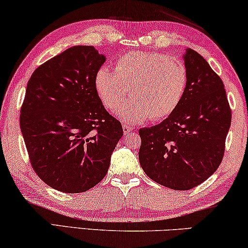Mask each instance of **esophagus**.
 Segmentation results:
<instances>
[{
	"mask_svg": "<svg viewBox=\"0 0 248 248\" xmlns=\"http://www.w3.org/2000/svg\"><path fill=\"white\" fill-rule=\"evenodd\" d=\"M132 126H130V125H126V124H124L123 125V132H124V134H128L130 133V132L132 131Z\"/></svg>",
	"mask_w": 248,
	"mask_h": 248,
	"instance_id": "34e87169",
	"label": "esophagus"
}]
</instances>
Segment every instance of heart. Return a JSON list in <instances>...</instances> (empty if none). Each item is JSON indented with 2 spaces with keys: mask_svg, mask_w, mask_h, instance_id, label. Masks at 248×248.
I'll return each instance as SVG.
<instances>
[{
  "mask_svg": "<svg viewBox=\"0 0 248 248\" xmlns=\"http://www.w3.org/2000/svg\"><path fill=\"white\" fill-rule=\"evenodd\" d=\"M188 74L177 57L155 52H131L115 63L114 71L98 69L94 88L107 110L114 111L127 94L131 99L117 110L124 121H161L174 114L187 89Z\"/></svg>",
  "mask_w": 248,
  "mask_h": 248,
  "instance_id": "obj_1",
  "label": "heart"
}]
</instances>
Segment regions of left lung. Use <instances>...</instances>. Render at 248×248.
<instances>
[{"label":"left lung","instance_id":"obj_1","mask_svg":"<svg viewBox=\"0 0 248 248\" xmlns=\"http://www.w3.org/2000/svg\"><path fill=\"white\" fill-rule=\"evenodd\" d=\"M188 82L174 114L140 128L139 161L158 184L187 191L206 181L221 164L232 109L220 77L191 48L184 55Z\"/></svg>","mask_w":248,"mask_h":248}]
</instances>
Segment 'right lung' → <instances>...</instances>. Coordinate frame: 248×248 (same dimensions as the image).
Listing matches in <instances>:
<instances>
[{
	"label": "right lung",
	"instance_id": "right-lung-1",
	"mask_svg": "<svg viewBox=\"0 0 248 248\" xmlns=\"http://www.w3.org/2000/svg\"><path fill=\"white\" fill-rule=\"evenodd\" d=\"M106 61L93 46H74L33 71L20 111L30 164L47 185L63 193L86 192L108 171L123 135L105 109L94 76Z\"/></svg>",
	"mask_w": 248,
	"mask_h": 248
}]
</instances>
